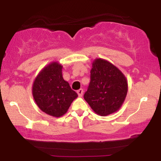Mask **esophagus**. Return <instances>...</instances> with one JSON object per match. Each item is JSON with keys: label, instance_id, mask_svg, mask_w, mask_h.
I'll return each mask as SVG.
<instances>
[{"label": "esophagus", "instance_id": "esophagus-1", "mask_svg": "<svg viewBox=\"0 0 161 161\" xmlns=\"http://www.w3.org/2000/svg\"><path fill=\"white\" fill-rule=\"evenodd\" d=\"M83 92H84V91H83L82 88H80V89H79L78 91H77V94H78V95L79 96V97H82L83 95Z\"/></svg>", "mask_w": 161, "mask_h": 161}]
</instances>
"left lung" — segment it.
<instances>
[{
	"mask_svg": "<svg viewBox=\"0 0 161 161\" xmlns=\"http://www.w3.org/2000/svg\"><path fill=\"white\" fill-rule=\"evenodd\" d=\"M89 86L84 98L92 110L100 116L117 111L124 102L128 83L123 73L104 59L94 60Z\"/></svg>",
	"mask_w": 161,
	"mask_h": 161,
	"instance_id": "left-lung-1",
	"label": "left lung"
}]
</instances>
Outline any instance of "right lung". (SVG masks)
I'll return each mask as SVG.
<instances>
[{
	"instance_id": "add662e5",
	"label": "right lung",
	"mask_w": 161,
	"mask_h": 161,
	"mask_svg": "<svg viewBox=\"0 0 161 161\" xmlns=\"http://www.w3.org/2000/svg\"><path fill=\"white\" fill-rule=\"evenodd\" d=\"M62 68L57 62L51 63L41 70L32 86L36 104L42 111L54 117L64 115L78 97L63 78Z\"/></svg>"
}]
</instances>
